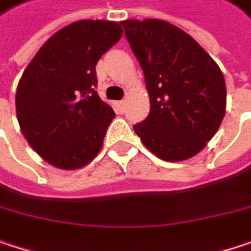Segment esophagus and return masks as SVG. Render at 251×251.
<instances>
[{
    "label": "esophagus",
    "instance_id": "34e87169",
    "mask_svg": "<svg viewBox=\"0 0 251 251\" xmlns=\"http://www.w3.org/2000/svg\"><path fill=\"white\" fill-rule=\"evenodd\" d=\"M124 107H126V100H121V101H118V108H120L121 111H124Z\"/></svg>",
    "mask_w": 251,
    "mask_h": 251
}]
</instances>
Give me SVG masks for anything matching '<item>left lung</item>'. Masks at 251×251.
<instances>
[{
    "instance_id": "obj_1",
    "label": "left lung",
    "mask_w": 251,
    "mask_h": 251,
    "mask_svg": "<svg viewBox=\"0 0 251 251\" xmlns=\"http://www.w3.org/2000/svg\"><path fill=\"white\" fill-rule=\"evenodd\" d=\"M143 68L150 97L135 134L158 158L183 161L206 147L226 113V82L214 60L187 32L161 20L120 23Z\"/></svg>"
}]
</instances>
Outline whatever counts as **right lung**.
Returning a JSON list of instances; mask_svg holds the SVG:
<instances>
[{
	"label": "right lung",
	"mask_w": 251,
	"mask_h": 251,
	"mask_svg": "<svg viewBox=\"0 0 251 251\" xmlns=\"http://www.w3.org/2000/svg\"><path fill=\"white\" fill-rule=\"evenodd\" d=\"M121 35L113 21H77L57 31L28 64L17 87V118L47 163L81 169L101 150L116 113L96 91V65Z\"/></svg>",
	"instance_id": "add662e5"
}]
</instances>
